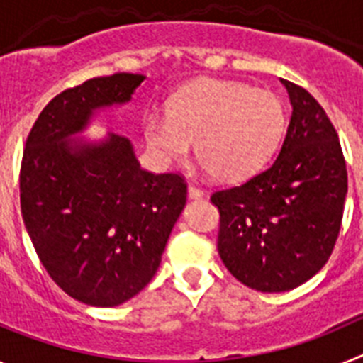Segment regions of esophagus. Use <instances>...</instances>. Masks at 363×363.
Here are the masks:
<instances>
[{
  "label": "esophagus",
  "instance_id": "1",
  "mask_svg": "<svg viewBox=\"0 0 363 363\" xmlns=\"http://www.w3.org/2000/svg\"><path fill=\"white\" fill-rule=\"evenodd\" d=\"M203 196V189L196 187V185H189V198H201Z\"/></svg>",
  "mask_w": 363,
  "mask_h": 363
}]
</instances>
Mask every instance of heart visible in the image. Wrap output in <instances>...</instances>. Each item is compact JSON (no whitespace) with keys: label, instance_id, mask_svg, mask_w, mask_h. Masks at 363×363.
<instances>
[{"label":"heart","instance_id":"heart-1","mask_svg":"<svg viewBox=\"0 0 363 363\" xmlns=\"http://www.w3.org/2000/svg\"><path fill=\"white\" fill-rule=\"evenodd\" d=\"M285 111L269 91L221 79L194 83L174 96L169 116L149 112L143 133L162 162L196 156L220 179H242L264 165L280 145Z\"/></svg>","mask_w":363,"mask_h":363}]
</instances>
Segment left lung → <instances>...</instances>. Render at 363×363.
<instances>
[{"label":"left lung","mask_w":363,"mask_h":363,"mask_svg":"<svg viewBox=\"0 0 363 363\" xmlns=\"http://www.w3.org/2000/svg\"><path fill=\"white\" fill-rule=\"evenodd\" d=\"M281 83L293 114L277 160L211 196L220 213L221 262L262 293L294 289L327 264L347 194L345 158L331 120L303 86Z\"/></svg>","instance_id":"8db88e82"}]
</instances>
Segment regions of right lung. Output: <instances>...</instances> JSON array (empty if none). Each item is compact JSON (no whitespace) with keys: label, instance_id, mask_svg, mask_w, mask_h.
I'll use <instances>...</instances> for the list:
<instances>
[{"label":"right lung","instance_id":"right-lung-1","mask_svg":"<svg viewBox=\"0 0 363 363\" xmlns=\"http://www.w3.org/2000/svg\"><path fill=\"white\" fill-rule=\"evenodd\" d=\"M142 74L92 78L54 96L27 136L19 171L25 227L45 271L74 300L114 307L152 280L187 201L179 172L140 167L130 142L69 145L92 111L129 101Z\"/></svg>","mask_w":363,"mask_h":363}]
</instances>
